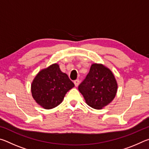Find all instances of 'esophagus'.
Masks as SVG:
<instances>
[{
  "instance_id": "1",
  "label": "esophagus",
  "mask_w": 149,
  "mask_h": 149,
  "mask_svg": "<svg viewBox=\"0 0 149 149\" xmlns=\"http://www.w3.org/2000/svg\"><path fill=\"white\" fill-rule=\"evenodd\" d=\"M74 84H75V87H77L78 85H79V79L75 80L74 81Z\"/></svg>"
}]
</instances>
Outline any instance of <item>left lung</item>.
Here are the masks:
<instances>
[{"instance_id":"obj_1","label":"left lung","mask_w":149,"mask_h":149,"mask_svg":"<svg viewBox=\"0 0 149 149\" xmlns=\"http://www.w3.org/2000/svg\"><path fill=\"white\" fill-rule=\"evenodd\" d=\"M118 85L110 70L102 64H93L78 89L87 104L95 109H101L114 99Z\"/></svg>"}]
</instances>
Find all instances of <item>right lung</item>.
Wrapping results in <instances>:
<instances>
[{"instance_id":"right-lung-1","label":"right lung","mask_w":149,"mask_h":149,"mask_svg":"<svg viewBox=\"0 0 149 149\" xmlns=\"http://www.w3.org/2000/svg\"><path fill=\"white\" fill-rule=\"evenodd\" d=\"M74 84L67 74L54 64L41 70L31 84L33 99L45 109H51L62 102L65 95Z\"/></svg>"}]
</instances>
